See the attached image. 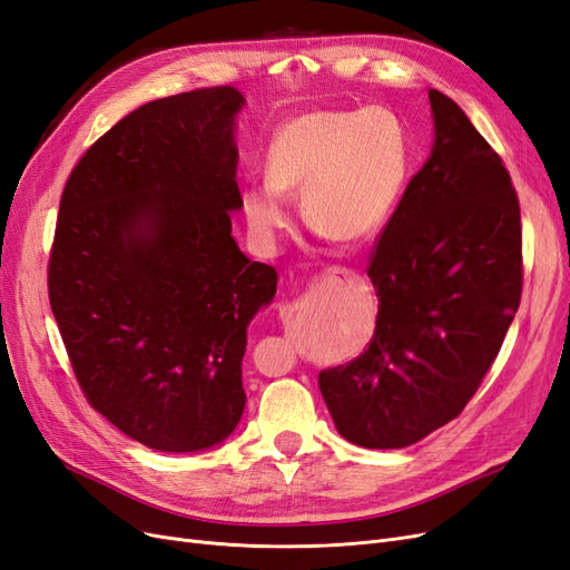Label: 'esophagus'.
<instances>
[{
    "mask_svg": "<svg viewBox=\"0 0 570 570\" xmlns=\"http://www.w3.org/2000/svg\"><path fill=\"white\" fill-rule=\"evenodd\" d=\"M352 271L350 268H340V266H335V268H327V273L323 275V278H352Z\"/></svg>",
    "mask_w": 570,
    "mask_h": 570,
    "instance_id": "obj_1",
    "label": "esophagus"
}]
</instances>
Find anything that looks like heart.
I'll return each mask as SVG.
<instances>
[{
	"label": "heart",
	"instance_id": "heart-1",
	"mask_svg": "<svg viewBox=\"0 0 570 570\" xmlns=\"http://www.w3.org/2000/svg\"><path fill=\"white\" fill-rule=\"evenodd\" d=\"M409 166V132L394 111H306L273 135L266 178L243 189V212L249 230L271 245L292 226L287 197H302L308 226L358 245L385 226Z\"/></svg>",
	"mask_w": 570,
	"mask_h": 570
}]
</instances>
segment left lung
I'll use <instances>...</instances> for the list:
<instances>
[{
	"mask_svg": "<svg viewBox=\"0 0 570 570\" xmlns=\"http://www.w3.org/2000/svg\"><path fill=\"white\" fill-rule=\"evenodd\" d=\"M435 142L371 254L368 350L318 373L337 433L402 450L469 404L519 312L521 206L509 170L454 99L430 90Z\"/></svg>",
	"mask_w": 570,
	"mask_h": 570,
	"instance_id": "1",
	"label": "left lung"
}]
</instances>
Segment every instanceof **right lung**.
Wrapping results in <instances>:
<instances>
[{
    "label": "right lung",
    "instance_id": "obj_1",
    "mask_svg": "<svg viewBox=\"0 0 570 570\" xmlns=\"http://www.w3.org/2000/svg\"><path fill=\"white\" fill-rule=\"evenodd\" d=\"M230 85L154 99L82 154L49 254V304L82 394L120 433L202 452L243 419L247 325L278 273L239 252Z\"/></svg>",
    "mask_w": 570,
    "mask_h": 570
}]
</instances>
